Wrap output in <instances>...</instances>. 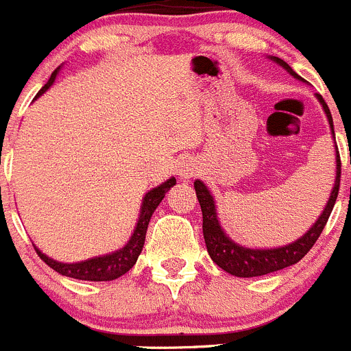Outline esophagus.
Returning a JSON list of instances; mask_svg holds the SVG:
<instances>
[{
    "label": "esophagus",
    "instance_id": "34e87169",
    "mask_svg": "<svg viewBox=\"0 0 351 351\" xmlns=\"http://www.w3.org/2000/svg\"><path fill=\"white\" fill-rule=\"evenodd\" d=\"M198 170H199L198 162L193 158H188V160H184V162L179 163L178 176L182 179H189V178H193V176H196V173H198Z\"/></svg>",
    "mask_w": 351,
    "mask_h": 351
}]
</instances>
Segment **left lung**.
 I'll return each mask as SVG.
<instances>
[{"instance_id": "obj_1", "label": "left lung", "mask_w": 351, "mask_h": 351, "mask_svg": "<svg viewBox=\"0 0 351 351\" xmlns=\"http://www.w3.org/2000/svg\"><path fill=\"white\" fill-rule=\"evenodd\" d=\"M270 60L278 63V65H281L289 75H293V77L303 82V77H300L298 73H296L285 60L278 58V56H270ZM315 96L320 101V105H322L324 112H326V117H328L329 120V128H331V134L332 138H335V125H332V117L331 112H329V106L326 105L322 96ZM339 178H341V162H339V152L338 146H336L335 186H332L331 196H329L328 203L324 206L322 213H320L319 219L312 223V228H310L305 234L300 236L298 239H295V241L289 243V245L278 246V248H248V246H243L239 245V243L232 241V239L226 234L222 226H220L219 217H217L215 199H213L212 193L208 191V188H206L199 179H196L195 189L203 213V238H205V245L206 250H208L210 258H212L220 269L232 274L236 278H256V276H265V274L286 269V267L289 265H295V263L300 262V260L310 252V248L315 245L320 232H322L324 226L328 222L329 215H331L332 212V206H335L336 203V198H338Z\"/></svg>"}]
</instances>
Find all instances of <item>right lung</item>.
Instances as JSON below:
<instances>
[{"label":"right lung","instance_id":"obj_1","mask_svg":"<svg viewBox=\"0 0 351 351\" xmlns=\"http://www.w3.org/2000/svg\"><path fill=\"white\" fill-rule=\"evenodd\" d=\"M58 72L60 66L51 73V77L46 82L45 88L36 95V99L41 95H45V93L51 88ZM172 186H176V178L167 179L165 182H162L160 186H156V188L149 189V191L146 193L141 203V210H139V217L138 222H136L134 232L131 234L129 241L125 243V246H122V248L117 250V252L106 253V255L101 256H93V258L84 260V262L75 263H65L49 258V256L45 255L38 246H34L36 252L41 256L43 262L48 263L53 270H56V272L62 274V276H66V278L79 279V281H113V279L120 278V276H123V274L129 272V270L134 267L136 260L141 255L143 246H145V238L146 231H148L149 219H152L153 212H155L156 206L160 205V202L165 198V193L169 191Z\"/></svg>","mask_w":351,"mask_h":351}]
</instances>
